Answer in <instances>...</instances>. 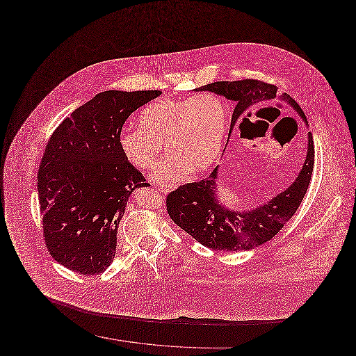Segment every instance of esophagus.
Instances as JSON below:
<instances>
[{"instance_id": "esophagus-1", "label": "esophagus", "mask_w": 356, "mask_h": 356, "mask_svg": "<svg viewBox=\"0 0 356 356\" xmlns=\"http://www.w3.org/2000/svg\"><path fill=\"white\" fill-rule=\"evenodd\" d=\"M176 186H159V189L163 192V193H168L170 191H172V189H175Z\"/></svg>"}]
</instances>
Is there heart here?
Returning a JSON list of instances; mask_svg holds the SVG:
<instances>
[{
  "label": "heart",
  "mask_w": 356,
  "mask_h": 356,
  "mask_svg": "<svg viewBox=\"0 0 356 356\" xmlns=\"http://www.w3.org/2000/svg\"><path fill=\"white\" fill-rule=\"evenodd\" d=\"M138 122L140 128L120 134L124 157L140 170H149L164 144L170 154L157 164L152 179L179 181L191 170H207L216 161L227 129V109L212 93L186 100L160 99L143 109Z\"/></svg>",
  "instance_id": "obj_1"
}]
</instances>
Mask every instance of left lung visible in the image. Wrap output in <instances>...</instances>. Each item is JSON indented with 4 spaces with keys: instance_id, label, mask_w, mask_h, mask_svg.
<instances>
[{
    "instance_id": "obj_1",
    "label": "left lung",
    "mask_w": 356,
    "mask_h": 356,
    "mask_svg": "<svg viewBox=\"0 0 356 356\" xmlns=\"http://www.w3.org/2000/svg\"><path fill=\"white\" fill-rule=\"evenodd\" d=\"M235 102L228 140L248 112L273 102L288 104L308 125L298 102L287 93L277 92L275 85L257 80L218 81L196 89ZM307 141L302 170L291 186L271 200L241 211L227 207L218 195L220 188V165H218L207 179L188 183L170 192L167 197L170 219L200 244L216 251H250L270 241L298 211L309 186L315 156L311 132H308Z\"/></svg>"
}]
</instances>
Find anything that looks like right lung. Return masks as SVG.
I'll return each mask as SVG.
<instances>
[{
  "mask_svg": "<svg viewBox=\"0 0 356 356\" xmlns=\"http://www.w3.org/2000/svg\"><path fill=\"white\" fill-rule=\"evenodd\" d=\"M160 90H105L53 132L37 177L44 236L70 271L97 275L115 259L118 228L136 188L148 186L124 157V122Z\"/></svg>",
  "mask_w": 356,
  "mask_h": 356,
  "instance_id": "obj_1",
  "label": "right lung"
}]
</instances>
